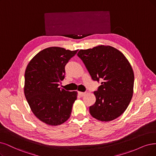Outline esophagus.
<instances>
[{"label": "esophagus", "mask_w": 156, "mask_h": 156, "mask_svg": "<svg viewBox=\"0 0 156 156\" xmlns=\"http://www.w3.org/2000/svg\"><path fill=\"white\" fill-rule=\"evenodd\" d=\"M78 94L80 97H82L85 94V93H83V92H78Z\"/></svg>", "instance_id": "obj_1"}]
</instances>
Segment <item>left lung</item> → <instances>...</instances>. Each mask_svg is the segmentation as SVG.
Returning a JSON list of instances; mask_svg holds the SVG:
<instances>
[{
    "instance_id": "obj_1",
    "label": "left lung",
    "mask_w": 156,
    "mask_h": 156,
    "mask_svg": "<svg viewBox=\"0 0 156 156\" xmlns=\"http://www.w3.org/2000/svg\"><path fill=\"white\" fill-rule=\"evenodd\" d=\"M94 81L101 80L94 92V104L89 107L92 116L109 122L121 116L129 106L133 94L134 74L124 55L109 45L81 49L77 54Z\"/></svg>"
}]
</instances>
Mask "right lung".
I'll return each mask as SVG.
<instances>
[{
	"label": "right lung",
	"instance_id": "add662e5",
	"mask_svg": "<svg viewBox=\"0 0 156 156\" xmlns=\"http://www.w3.org/2000/svg\"><path fill=\"white\" fill-rule=\"evenodd\" d=\"M77 52L58 47L46 48L26 67V98L35 116L46 124L59 125L71 116L77 92L60 89L58 83L65 78L66 64Z\"/></svg>",
	"mask_w": 156,
	"mask_h": 156
}]
</instances>
